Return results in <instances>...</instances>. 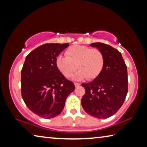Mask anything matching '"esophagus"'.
<instances>
[{
    "label": "esophagus",
    "mask_w": 147,
    "mask_h": 147,
    "mask_svg": "<svg viewBox=\"0 0 147 147\" xmlns=\"http://www.w3.org/2000/svg\"><path fill=\"white\" fill-rule=\"evenodd\" d=\"M80 85H81V84L80 83H76V82L74 83V86H75V87H78V86H80Z\"/></svg>",
    "instance_id": "34e87169"
}]
</instances>
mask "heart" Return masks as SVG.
Wrapping results in <instances>:
<instances>
[{
	"instance_id": "obj_1",
	"label": "heart",
	"mask_w": 147,
	"mask_h": 147,
	"mask_svg": "<svg viewBox=\"0 0 147 147\" xmlns=\"http://www.w3.org/2000/svg\"><path fill=\"white\" fill-rule=\"evenodd\" d=\"M66 56H58L56 59L57 68L63 76L69 78L77 68L73 79L80 80L86 78L93 80L102 71L105 58L100 50L90 49L82 45H74L65 52Z\"/></svg>"
}]
</instances>
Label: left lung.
<instances>
[{
    "instance_id": "8db88e82",
    "label": "left lung",
    "mask_w": 147,
    "mask_h": 147,
    "mask_svg": "<svg viewBox=\"0 0 147 147\" xmlns=\"http://www.w3.org/2000/svg\"><path fill=\"white\" fill-rule=\"evenodd\" d=\"M103 53L105 63L98 77L82 84L86 93L81 99L86 112L97 119L114 115L123 105L128 93L127 67L118 50L102 43H93Z\"/></svg>"
}]
</instances>
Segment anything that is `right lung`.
<instances>
[{
    "label": "right lung",
    "mask_w": 147,
    "mask_h": 147,
    "mask_svg": "<svg viewBox=\"0 0 147 147\" xmlns=\"http://www.w3.org/2000/svg\"><path fill=\"white\" fill-rule=\"evenodd\" d=\"M69 43H47L26 57L21 70V94L29 109L45 119L61 113L75 87L57 68L56 59Z\"/></svg>",
    "instance_id": "right-lung-1"
}]
</instances>
